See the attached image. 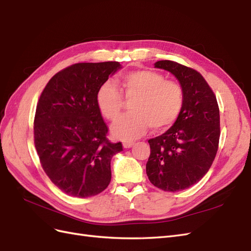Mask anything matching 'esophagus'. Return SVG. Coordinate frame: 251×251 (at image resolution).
<instances>
[{
  "label": "esophagus",
  "mask_w": 251,
  "mask_h": 251,
  "mask_svg": "<svg viewBox=\"0 0 251 251\" xmlns=\"http://www.w3.org/2000/svg\"><path fill=\"white\" fill-rule=\"evenodd\" d=\"M133 144H134V143L131 142V141H124V142H123L124 148H130V147L133 146Z\"/></svg>",
  "instance_id": "esophagus-1"
}]
</instances>
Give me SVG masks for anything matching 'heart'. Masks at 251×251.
<instances>
[{
	"label": "heart",
	"mask_w": 251,
	"mask_h": 251,
	"mask_svg": "<svg viewBox=\"0 0 251 251\" xmlns=\"http://www.w3.org/2000/svg\"><path fill=\"white\" fill-rule=\"evenodd\" d=\"M126 99L130 111L118 120L111 132L122 140L140 138L150 126L163 130L177 120L184 106V89L180 83L165 80L153 70H137L122 75L119 89L111 82L103 83L97 92V104L103 117L116 121L123 110Z\"/></svg>",
	"instance_id": "obj_1"
}]
</instances>
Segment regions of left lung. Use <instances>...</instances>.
Segmentation results:
<instances>
[{"label":"left lung","mask_w":251,"mask_h":251,"mask_svg":"<svg viewBox=\"0 0 251 251\" xmlns=\"http://www.w3.org/2000/svg\"><path fill=\"white\" fill-rule=\"evenodd\" d=\"M154 67L173 74L184 89V106L173 127L148 140L150 155L146 174L155 187L180 191L191 187L207 174L220 140L217 98L203 75L174 61H159Z\"/></svg>","instance_id":"1"}]
</instances>
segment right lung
Returning a JSON list of instances; mask_svg holds the SVG:
<instances>
[{
	"label": "right lung",
	"mask_w": 251,
	"mask_h": 251,
	"mask_svg": "<svg viewBox=\"0 0 251 251\" xmlns=\"http://www.w3.org/2000/svg\"><path fill=\"white\" fill-rule=\"evenodd\" d=\"M120 67L119 62L74 64L50 78L40 96L34 146L50 181L68 196H96L110 183L111 157L123 146L107 139L97 92Z\"/></svg>",
	"instance_id": "add662e5"
}]
</instances>
